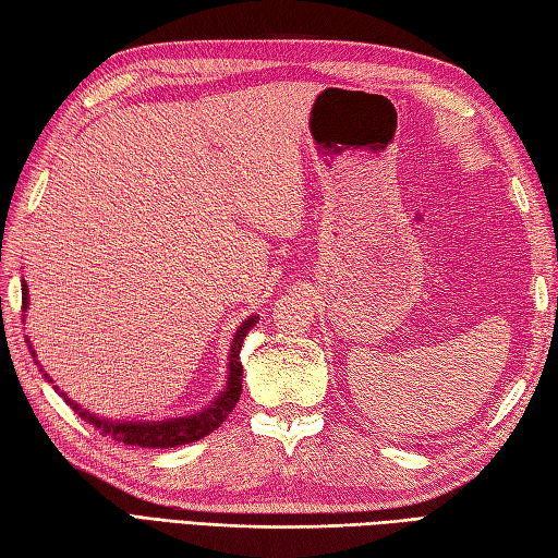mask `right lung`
Listing matches in <instances>:
<instances>
[{"mask_svg": "<svg viewBox=\"0 0 558 558\" xmlns=\"http://www.w3.org/2000/svg\"><path fill=\"white\" fill-rule=\"evenodd\" d=\"M21 298H23V310H28V286L26 280H21ZM256 316H248L246 322L236 328V333L232 338L230 345V372H228V386H225L218 398L213 400V405H208L206 410H201L196 414H186V417H177V420H160V422H112V420H102L98 414H90L88 410H83L78 402L71 400L66 393H62L57 386H52L59 396L64 398L66 405L74 408V412H78L81 420H86L88 424L96 426V429L102 436H110L114 441H122L126 446H141V448H174L182 444H192L198 441V438L208 436L210 432H216L218 426L228 420V414L234 410L236 400H240L242 393V362H240V350L242 342L246 338L248 330L254 328ZM31 342V340H28ZM31 348V345H28ZM31 354L35 360V352L31 348ZM40 366V362H38ZM43 372V366H40ZM47 381H52L50 376L43 374Z\"/></svg>", "mask_w": 558, "mask_h": 558, "instance_id": "right-lung-1", "label": "right lung"}]
</instances>
